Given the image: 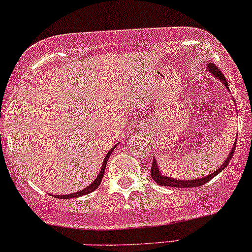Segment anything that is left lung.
<instances>
[{
	"label": "left lung",
	"instance_id": "1",
	"mask_svg": "<svg viewBox=\"0 0 252 252\" xmlns=\"http://www.w3.org/2000/svg\"><path fill=\"white\" fill-rule=\"evenodd\" d=\"M206 70H207L208 73H211V74L213 75L216 79H218V80L220 81V83L223 84V85L225 86V89H227L228 91L229 90V85H228L227 80H225L224 75L220 73V70L218 69L217 67H216L213 63H207L206 64ZM235 146H236V139L234 141V144H233V147L232 150H230L229 155H228L227 158L223 161L222 166L218 167V169H216L213 173H211L210 175H207V177H204V178H199V179H175V178H172V177H167V175L162 174L161 169H159L158 164H157V159L154 157V163H152V167H151V177L152 179L155 180V182L157 183L158 185H163V187H171V188H196V187H201V185H205L206 183L210 182L212 178H215L216 175L220 174V172L223 171V169L225 168V167L228 166V163L230 162V159H232L233 155H234V151H235Z\"/></svg>",
	"mask_w": 252,
	"mask_h": 252
}]
</instances>
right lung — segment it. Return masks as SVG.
I'll return each instance as SVG.
<instances>
[{
  "label": "right lung",
  "mask_w": 252,
  "mask_h": 252,
  "mask_svg": "<svg viewBox=\"0 0 252 252\" xmlns=\"http://www.w3.org/2000/svg\"><path fill=\"white\" fill-rule=\"evenodd\" d=\"M116 146H117V145H114V146L112 147L110 151L107 152V155H106L105 159H103V162H102V164H101V169H100V172H98L97 177H96V179L94 180V182H91V184H89L88 187L84 188V189L80 190V191L73 192V194H67V195H55V197H57V199H72V197H79V196H83V195L90 194V192H93L94 190L97 189L98 185L101 184V180H102V178H103V173H105V169H106V166H107L108 158H110L111 154L113 152V150L116 149Z\"/></svg>",
  "instance_id": "obj_1"
}]
</instances>
